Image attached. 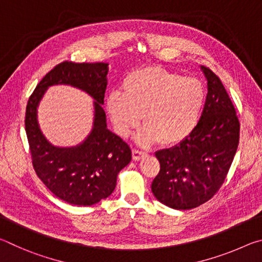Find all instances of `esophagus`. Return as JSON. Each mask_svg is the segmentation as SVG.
<instances>
[{
	"mask_svg": "<svg viewBox=\"0 0 262 262\" xmlns=\"http://www.w3.org/2000/svg\"><path fill=\"white\" fill-rule=\"evenodd\" d=\"M144 151H142V150H139V149H133V159L134 161H140L141 158H143L145 156Z\"/></svg>",
	"mask_w": 262,
	"mask_h": 262,
	"instance_id": "esophagus-1",
	"label": "esophagus"
}]
</instances>
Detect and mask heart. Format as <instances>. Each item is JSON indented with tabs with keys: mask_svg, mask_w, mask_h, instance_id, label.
<instances>
[{
	"mask_svg": "<svg viewBox=\"0 0 262 262\" xmlns=\"http://www.w3.org/2000/svg\"><path fill=\"white\" fill-rule=\"evenodd\" d=\"M206 97L200 79L148 66L123 77L120 92L107 96L106 110L119 135L128 136L143 119L140 143L176 145L198 127Z\"/></svg>",
	"mask_w": 262,
	"mask_h": 262,
	"instance_id": "heart-1",
	"label": "heart"
}]
</instances>
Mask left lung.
<instances>
[{"mask_svg":"<svg viewBox=\"0 0 262 262\" xmlns=\"http://www.w3.org/2000/svg\"><path fill=\"white\" fill-rule=\"evenodd\" d=\"M202 70L208 94L198 127L178 145L155 154L161 170L152 180V193L178 210L201 206L219 192L239 143L241 125L227 90L212 70Z\"/></svg>","mask_w":262,"mask_h":262,"instance_id":"8db88e82","label":"left lung"}]
</instances>
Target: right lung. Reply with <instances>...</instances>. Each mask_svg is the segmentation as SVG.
<instances>
[{
    "label": "right lung",
    "instance_id": "1",
    "mask_svg": "<svg viewBox=\"0 0 262 262\" xmlns=\"http://www.w3.org/2000/svg\"><path fill=\"white\" fill-rule=\"evenodd\" d=\"M107 63L56 64L34 89L25 112V130L35 173L61 200L75 206H92L113 193L117 177L132 159V150L120 136L107 129L103 105L107 85ZM69 83L94 97L95 121L88 139L75 148H56L38 129L36 107L46 89Z\"/></svg>",
    "mask_w": 262,
    "mask_h": 262
}]
</instances>
